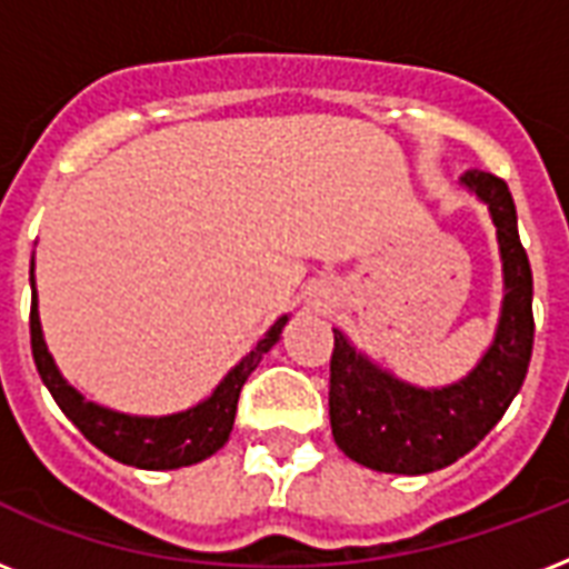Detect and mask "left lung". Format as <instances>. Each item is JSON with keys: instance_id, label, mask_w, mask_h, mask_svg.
Here are the masks:
<instances>
[{"instance_id": "left-lung-1", "label": "left lung", "mask_w": 569, "mask_h": 569, "mask_svg": "<svg viewBox=\"0 0 569 569\" xmlns=\"http://www.w3.org/2000/svg\"><path fill=\"white\" fill-rule=\"evenodd\" d=\"M460 186L487 206L502 259V307L493 342L481 360L455 383L416 387L380 369L333 328V440L348 458L375 472L425 476L463 458L502 419L529 372L535 342L531 266L517 232V206L508 186L493 173L467 171Z\"/></svg>"}]
</instances>
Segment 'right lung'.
<instances>
[{"label":"right lung","instance_id":"obj_1","mask_svg":"<svg viewBox=\"0 0 569 569\" xmlns=\"http://www.w3.org/2000/svg\"><path fill=\"white\" fill-rule=\"evenodd\" d=\"M31 280V355L38 366L40 380L56 398V405L64 410V416L109 458L138 469H180L212 458L214 451L223 449L230 440L232 422H236V407H239V392L244 380L257 369L259 360L280 342L289 316L280 319L266 330V337L223 375L221 383L189 410L168 416H136L120 413L111 407H102L91 398H84L73 383H67L61 369L49 355L43 328H40L38 312V289H34V259L29 268Z\"/></svg>","mask_w":569,"mask_h":569}]
</instances>
